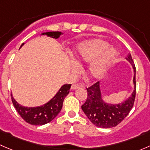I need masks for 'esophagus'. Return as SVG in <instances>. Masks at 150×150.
Returning <instances> with one entry per match:
<instances>
[{
	"label": "esophagus",
	"instance_id": "obj_1",
	"mask_svg": "<svg viewBox=\"0 0 150 150\" xmlns=\"http://www.w3.org/2000/svg\"><path fill=\"white\" fill-rule=\"evenodd\" d=\"M81 86H80V85H72V86H71V89H72V90H75V89H78L79 88H81Z\"/></svg>",
	"mask_w": 150,
	"mask_h": 150
}]
</instances>
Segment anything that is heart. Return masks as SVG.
Wrapping results in <instances>:
<instances>
[{"label":"heart","mask_w":150,"mask_h":150,"mask_svg":"<svg viewBox=\"0 0 150 150\" xmlns=\"http://www.w3.org/2000/svg\"><path fill=\"white\" fill-rule=\"evenodd\" d=\"M117 52L110 43L102 39L86 40L78 44L72 54L75 64L90 62L86 75L90 79H99L104 75L117 57ZM74 72H77L76 66L72 67Z\"/></svg>","instance_id":"heart-1"}]
</instances>
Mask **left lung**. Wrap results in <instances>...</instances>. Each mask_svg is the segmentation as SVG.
Listing matches in <instances>:
<instances>
[{
  "label": "left lung",
  "instance_id": "obj_1",
  "mask_svg": "<svg viewBox=\"0 0 150 150\" xmlns=\"http://www.w3.org/2000/svg\"><path fill=\"white\" fill-rule=\"evenodd\" d=\"M126 59L134 68V90L128 99L117 104H107L102 99L99 82L86 88L88 92L86 102L81 106L83 111L90 121L97 127L104 128H112L120 123L128 115L134 106L136 97V67L131 54Z\"/></svg>",
  "mask_w": 150,
  "mask_h": 150
}]
</instances>
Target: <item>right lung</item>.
Masks as SVG:
<instances>
[{"label":"right lung","instance_id":"1","mask_svg":"<svg viewBox=\"0 0 150 150\" xmlns=\"http://www.w3.org/2000/svg\"><path fill=\"white\" fill-rule=\"evenodd\" d=\"M62 34V33L61 32H48L42 33V35H46L48 37L56 39L59 38ZM23 45L24 43H22L21 47ZM70 87L71 84H65L62 86L57 94L49 102L40 107H23L18 104L13 98L12 94H11L12 103L19 115L27 122L34 125H44L54 120L61 111L64 99L69 93Z\"/></svg>","mask_w":150,"mask_h":150}]
</instances>
